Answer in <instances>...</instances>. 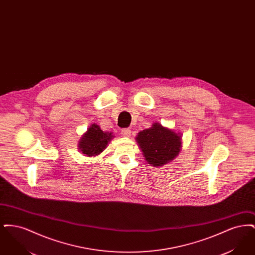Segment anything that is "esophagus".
<instances>
[{
    "instance_id": "34e87169",
    "label": "esophagus",
    "mask_w": 255,
    "mask_h": 255,
    "mask_svg": "<svg viewBox=\"0 0 255 255\" xmlns=\"http://www.w3.org/2000/svg\"><path fill=\"white\" fill-rule=\"evenodd\" d=\"M122 134L125 137H129L131 134V130L130 129H123L122 131Z\"/></svg>"
}]
</instances>
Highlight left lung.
I'll return each mask as SVG.
<instances>
[{"instance_id":"left-lung-1","label":"left lung","mask_w":255,"mask_h":255,"mask_svg":"<svg viewBox=\"0 0 255 255\" xmlns=\"http://www.w3.org/2000/svg\"><path fill=\"white\" fill-rule=\"evenodd\" d=\"M135 140L146 162L154 167L163 166L174 160L182 149V133L162 126L159 122L140 131Z\"/></svg>"}]
</instances>
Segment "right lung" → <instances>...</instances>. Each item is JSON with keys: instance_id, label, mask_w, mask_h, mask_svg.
Returning a JSON list of instances; mask_svg holds the SVG:
<instances>
[{"instance_id": "right-lung-1", "label": "right lung", "mask_w": 255, "mask_h": 255, "mask_svg": "<svg viewBox=\"0 0 255 255\" xmlns=\"http://www.w3.org/2000/svg\"><path fill=\"white\" fill-rule=\"evenodd\" d=\"M115 135L109 132H104L99 125L92 124L86 133L82 134L78 141V150L84 156H97L102 153Z\"/></svg>"}]
</instances>
